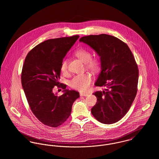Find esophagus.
<instances>
[{
    "label": "esophagus",
    "mask_w": 159,
    "mask_h": 159,
    "mask_svg": "<svg viewBox=\"0 0 159 159\" xmlns=\"http://www.w3.org/2000/svg\"><path fill=\"white\" fill-rule=\"evenodd\" d=\"M80 94L81 96H83V97H86V96L88 95V93H84V92H80Z\"/></svg>",
    "instance_id": "34e87169"
}]
</instances>
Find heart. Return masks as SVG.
I'll return each instance as SVG.
<instances>
[{
	"instance_id": "1",
	"label": "heart",
	"mask_w": 159,
	"mask_h": 159,
	"mask_svg": "<svg viewBox=\"0 0 159 159\" xmlns=\"http://www.w3.org/2000/svg\"><path fill=\"white\" fill-rule=\"evenodd\" d=\"M81 62L85 64L86 69L93 73L98 72L101 67L102 64L100 60L98 57H92V55L91 51L84 48H80L76 50L74 52ZM61 70L63 73H67L68 71L67 60L64 59L61 64ZM92 81V75L89 73H83L76 75L70 81V86L78 91H86L88 89Z\"/></svg>"
}]
</instances>
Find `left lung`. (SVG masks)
Masks as SVG:
<instances>
[{
  "label": "left lung",
  "mask_w": 159,
  "mask_h": 159,
  "mask_svg": "<svg viewBox=\"0 0 159 159\" xmlns=\"http://www.w3.org/2000/svg\"><path fill=\"white\" fill-rule=\"evenodd\" d=\"M80 42L95 50L102 64L95 86L105 89L93 93L97 101L91 113L101 123H115L129 111L136 97L139 71L134 55L126 43L107 34L83 37Z\"/></svg>",
  "instance_id": "8db88e82"
}]
</instances>
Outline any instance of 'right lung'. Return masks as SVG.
Wrapping results in <instances>:
<instances>
[{"mask_svg":"<svg viewBox=\"0 0 159 159\" xmlns=\"http://www.w3.org/2000/svg\"><path fill=\"white\" fill-rule=\"evenodd\" d=\"M79 35L47 40L27 54L22 69L21 83L25 95L35 116L43 124L57 127L70 116L73 102L80 97L76 91L66 89L58 81L61 64ZM55 85L65 93L57 96L53 92Z\"/></svg>","mask_w":159,"mask_h":159,"instance_id":"add662e5","label":"right lung"}]
</instances>
